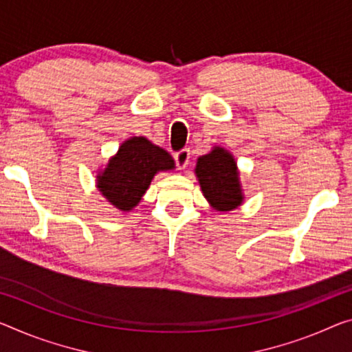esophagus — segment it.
Instances as JSON below:
<instances>
[{
  "mask_svg": "<svg viewBox=\"0 0 352 352\" xmlns=\"http://www.w3.org/2000/svg\"><path fill=\"white\" fill-rule=\"evenodd\" d=\"M175 160H176V165L179 170H186L188 162H190V151L188 149H182L179 153L175 154Z\"/></svg>",
  "mask_w": 352,
  "mask_h": 352,
  "instance_id": "1",
  "label": "esophagus"
}]
</instances>
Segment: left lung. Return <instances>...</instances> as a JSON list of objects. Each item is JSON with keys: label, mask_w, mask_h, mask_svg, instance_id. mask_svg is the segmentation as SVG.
<instances>
[{"label": "left lung", "mask_w": 352, "mask_h": 352, "mask_svg": "<svg viewBox=\"0 0 352 352\" xmlns=\"http://www.w3.org/2000/svg\"><path fill=\"white\" fill-rule=\"evenodd\" d=\"M195 175L203 197L209 206L219 212L234 210L244 203V190L239 177V168L230 151L214 146L210 153L197 160Z\"/></svg>", "instance_id": "1"}]
</instances>
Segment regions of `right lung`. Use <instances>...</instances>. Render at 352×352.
Wrapping results in <instances>:
<instances>
[{"instance_id":"right-lung-1","label":"right lung","mask_w":352,"mask_h":352,"mask_svg":"<svg viewBox=\"0 0 352 352\" xmlns=\"http://www.w3.org/2000/svg\"><path fill=\"white\" fill-rule=\"evenodd\" d=\"M175 168V160L164 148L146 137H131L97 171L96 187L111 206L131 212L142 201L154 176Z\"/></svg>"}]
</instances>
